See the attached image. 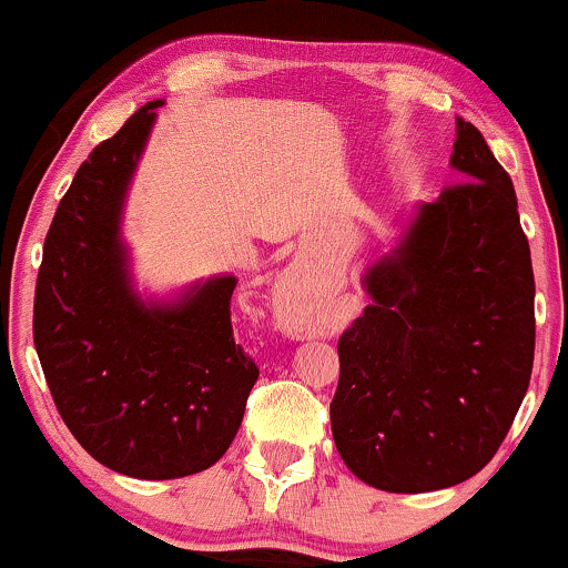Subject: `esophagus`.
Wrapping results in <instances>:
<instances>
[{"label": "esophagus", "instance_id": "esophagus-1", "mask_svg": "<svg viewBox=\"0 0 568 568\" xmlns=\"http://www.w3.org/2000/svg\"><path fill=\"white\" fill-rule=\"evenodd\" d=\"M275 310L280 323L285 325V331L298 336H310L321 328V317H317L315 304L312 298L306 296V291H302L298 280H283V283L275 288Z\"/></svg>", "mask_w": 568, "mask_h": 568}]
</instances>
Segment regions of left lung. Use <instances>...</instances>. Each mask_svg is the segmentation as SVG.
Listing matches in <instances>:
<instances>
[{
  "mask_svg": "<svg viewBox=\"0 0 568 568\" xmlns=\"http://www.w3.org/2000/svg\"><path fill=\"white\" fill-rule=\"evenodd\" d=\"M459 184L422 202L363 275L338 338L331 429L344 465L393 494L473 478L505 440L534 366V272L510 175L456 120Z\"/></svg>",
  "mask_w": 568,
  "mask_h": 568,
  "instance_id": "8db88e82",
  "label": "left lung"
}]
</instances>
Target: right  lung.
<instances>
[{"instance_id": "add662e5", "label": "right lung", "mask_w": 568, "mask_h": 568, "mask_svg": "<svg viewBox=\"0 0 568 568\" xmlns=\"http://www.w3.org/2000/svg\"><path fill=\"white\" fill-rule=\"evenodd\" d=\"M162 101H149L82 162L44 237L34 347L58 414L109 470L171 480L216 465L258 368L234 344L237 277L175 302L133 291L122 207Z\"/></svg>"}]
</instances>
